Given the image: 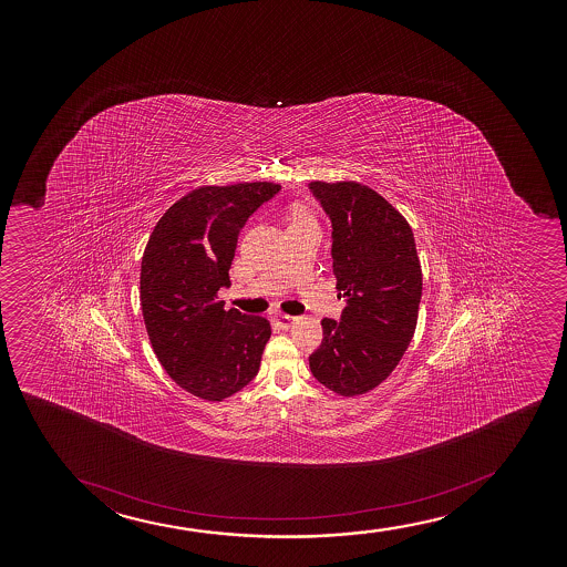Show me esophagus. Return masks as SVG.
I'll use <instances>...</instances> for the list:
<instances>
[{
	"label": "esophagus",
	"mask_w": 567,
	"mask_h": 567,
	"mask_svg": "<svg viewBox=\"0 0 567 567\" xmlns=\"http://www.w3.org/2000/svg\"><path fill=\"white\" fill-rule=\"evenodd\" d=\"M274 321L281 329H289V327L293 326L295 318L293 316H287V313H278V316H274Z\"/></svg>",
	"instance_id": "1"
}]
</instances>
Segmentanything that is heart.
<instances>
[{
    "mask_svg": "<svg viewBox=\"0 0 567 567\" xmlns=\"http://www.w3.org/2000/svg\"><path fill=\"white\" fill-rule=\"evenodd\" d=\"M297 219H307V215L302 214V212H297L293 221H297Z\"/></svg>",
    "mask_w": 567,
    "mask_h": 567,
    "instance_id": "obj_1",
    "label": "heart"
}]
</instances>
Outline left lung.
Instances as JSON below:
<instances>
[{
  "label": "left lung",
  "mask_w": 567,
  "mask_h": 567,
  "mask_svg": "<svg viewBox=\"0 0 567 567\" xmlns=\"http://www.w3.org/2000/svg\"><path fill=\"white\" fill-rule=\"evenodd\" d=\"M332 223V274L346 299L340 321L321 319L310 355L319 384L342 398L374 390L398 367L416 331L422 267L403 215L358 182H312Z\"/></svg>",
  "instance_id": "left-lung-1"
}]
</instances>
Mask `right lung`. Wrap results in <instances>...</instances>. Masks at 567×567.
I'll list each match as a JSON object with an SVG mask.
<instances>
[{"label": "right lung", "instance_id": "obj_1", "mask_svg": "<svg viewBox=\"0 0 567 567\" xmlns=\"http://www.w3.org/2000/svg\"><path fill=\"white\" fill-rule=\"evenodd\" d=\"M278 183L204 185L158 219L145 246L140 300L156 358L179 388L223 401L254 380L270 339V323L217 293L230 286L238 233Z\"/></svg>", "mask_w": 567, "mask_h": 567}]
</instances>
